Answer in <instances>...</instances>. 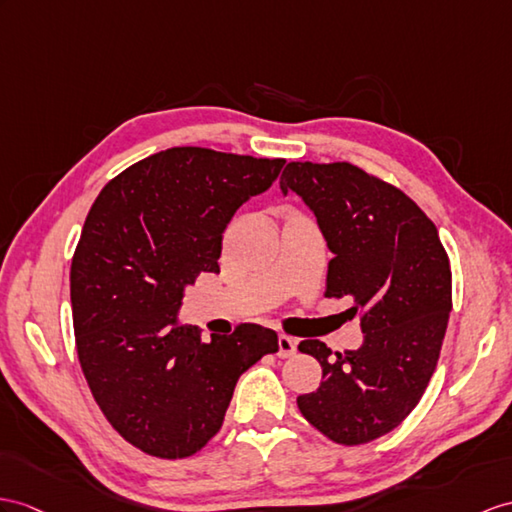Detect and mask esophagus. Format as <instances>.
<instances>
[{"label":"esophagus","instance_id":"1","mask_svg":"<svg viewBox=\"0 0 512 512\" xmlns=\"http://www.w3.org/2000/svg\"><path fill=\"white\" fill-rule=\"evenodd\" d=\"M297 352V341L291 339V336L280 334L278 336V356L280 358H291Z\"/></svg>","mask_w":512,"mask_h":512}]
</instances>
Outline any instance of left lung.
Instances as JSON below:
<instances>
[{"label": "left lung", "instance_id": "left-lung-1", "mask_svg": "<svg viewBox=\"0 0 512 512\" xmlns=\"http://www.w3.org/2000/svg\"><path fill=\"white\" fill-rule=\"evenodd\" d=\"M280 189L313 210L334 258L326 297H350L365 334L358 350L306 339L323 382L299 395L310 426L363 445L410 415L436 369L452 310V269L436 226L397 186L352 162H289Z\"/></svg>", "mask_w": 512, "mask_h": 512}]
</instances>
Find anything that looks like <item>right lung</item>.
Returning a JSON list of instances; mask_svg holds the SVG:
<instances>
[{
	"instance_id": "1",
	"label": "right lung",
	"mask_w": 512,
	"mask_h": 512,
	"mask_svg": "<svg viewBox=\"0 0 512 512\" xmlns=\"http://www.w3.org/2000/svg\"><path fill=\"white\" fill-rule=\"evenodd\" d=\"M284 158L171 147L112 178L71 260L78 360L104 417L149 456H193L221 430L241 373L278 334L241 323L202 341L178 326L184 289L219 273L223 230L267 191Z\"/></svg>"
}]
</instances>
